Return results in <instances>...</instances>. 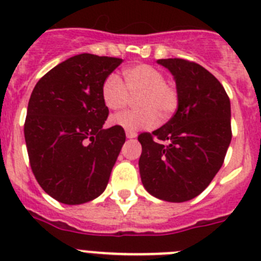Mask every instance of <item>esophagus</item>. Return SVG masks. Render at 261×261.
<instances>
[{"mask_svg": "<svg viewBox=\"0 0 261 261\" xmlns=\"http://www.w3.org/2000/svg\"><path fill=\"white\" fill-rule=\"evenodd\" d=\"M125 135H126V137H128V138L137 137V133L133 132V130H128V129H126V130H125Z\"/></svg>", "mask_w": 261, "mask_h": 261, "instance_id": "34e87169", "label": "esophagus"}]
</instances>
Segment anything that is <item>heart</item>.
<instances>
[{"mask_svg": "<svg viewBox=\"0 0 261 261\" xmlns=\"http://www.w3.org/2000/svg\"><path fill=\"white\" fill-rule=\"evenodd\" d=\"M124 80L111 74L102 85V99L112 111L123 110L130 102V95L140 94L136 105L140 108L115 115L111 121L128 130L150 129L170 119L177 108L179 94L171 84L166 82L159 69L147 64L128 66L123 71Z\"/></svg>", "mask_w": 261, "mask_h": 261, "instance_id": "obj_1", "label": "heart"}]
</instances>
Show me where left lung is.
<instances>
[{
  "label": "left lung",
  "instance_id": "1",
  "mask_svg": "<svg viewBox=\"0 0 261 261\" xmlns=\"http://www.w3.org/2000/svg\"><path fill=\"white\" fill-rule=\"evenodd\" d=\"M158 64L175 77L179 103L165 125L138 136L140 175L154 197L183 202L199 196L223 165L232 136L230 99L220 81L196 62Z\"/></svg>",
  "mask_w": 261,
  "mask_h": 261
}]
</instances>
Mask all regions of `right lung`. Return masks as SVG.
I'll return each mask as SVG.
<instances>
[{
    "label": "right lung",
    "instance_id": "obj_1",
    "mask_svg": "<svg viewBox=\"0 0 261 261\" xmlns=\"http://www.w3.org/2000/svg\"><path fill=\"white\" fill-rule=\"evenodd\" d=\"M123 59L82 53L39 80L27 107L24 138L30 166L50 197L68 205L91 201L107 187L125 132L103 129L110 111L106 78Z\"/></svg>",
    "mask_w": 261,
    "mask_h": 261
}]
</instances>
